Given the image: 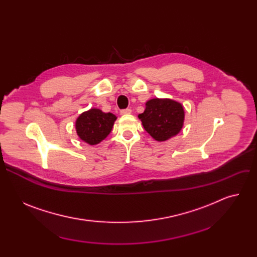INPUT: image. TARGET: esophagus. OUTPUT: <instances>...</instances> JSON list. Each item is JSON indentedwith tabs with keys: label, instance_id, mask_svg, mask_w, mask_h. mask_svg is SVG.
<instances>
[{
	"label": "esophagus",
	"instance_id": "esophagus-1",
	"mask_svg": "<svg viewBox=\"0 0 257 257\" xmlns=\"http://www.w3.org/2000/svg\"><path fill=\"white\" fill-rule=\"evenodd\" d=\"M120 114H121V115H128V114H131V109H130V108H124V109H121V111H120Z\"/></svg>",
	"mask_w": 257,
	"mask_h": 257
}]
</instances>
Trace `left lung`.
Returning <instances> with one entry per match:
<instances>
[{"label":"left lung","instance_id":"left-lung-1","mask_svg":"<svg viewBox=\"0 0 257 257\" xmlns=\"http://www.w3.org/2000/svg\"><path fill=\"white\" fill-rule=\"evenodd\" d=\"M145 131L158 141H165L178 134L184 121V109L172 99L154 98L146 102L145 111L139 114Z\"/></svg>","mask_w":257,"mask_h":257}]
</instances>
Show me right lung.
Instances as JSON below:
<instances>
[{"instance_id":"1","label":"right lung","mask_w":257,"mask_h":257,"mask_svg":"<svg viewBox=\"0 0 257 257\" xmlns=\"http://www.w3.org/2000/svg\"><path fill=\"white\" fill-rule=\"evenodd\" d=\"M116 119L112 113H102L100 109L91 108L77 119V134L88 144H97L111 133Z\"/></svg>"}]
</instances>
